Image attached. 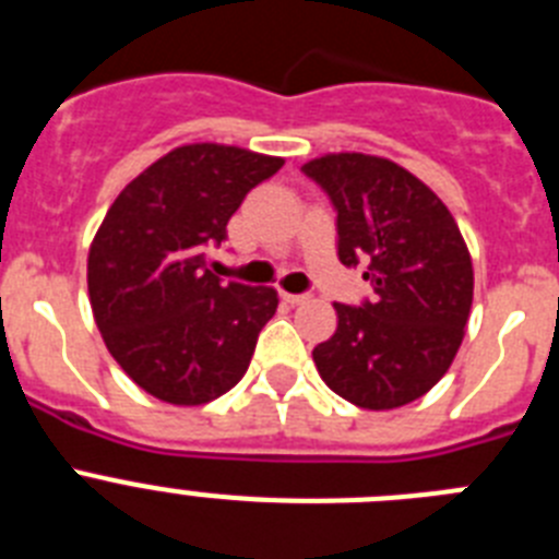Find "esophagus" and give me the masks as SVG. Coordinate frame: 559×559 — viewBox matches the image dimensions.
<instances>
[{
  "instance_id": "1",
  "label": "esophagus",
  "mask_w": 559,
  "mask_h": 559,
  "mask_svg": "<svg viewBox=\"0 0 559 559\" xmlns=\"http://www.w3.org/2000/svg\"><path fill=\"white\" fill-rule=\"evenodd\" d=\"M283 302L305 305V302H310V296L308 294H283Z\"/></svg>"
}]
</instances>
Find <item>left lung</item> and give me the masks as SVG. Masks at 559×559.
I'll return each mask as SVG.
<instances>
[{
	"label": "left lung",
	"instance_id": "8db88e82",
	"mask_svg": "<svg viewBox=\"0 0 559 559\" xmlns=\"http://www.w3.org/2000/svg\"><path fill=\"white\" fill-rule=\"evenodd\" d=\"M328 192L338 260L358 265L372 299L335 302L338 328L313 349L338 397L386 412L423 397L448 372L473 305V263L462 231L406 167L367 153H328L302 167Z\"/></svg>",
	"mask_w": 559,
	"mask_h": 559
}]
</instances>
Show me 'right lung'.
Returning a JSON list of instances; mask_svg holds the SVG:
<instances>
[{"instance_id":"obj_1","label":"right lung","mask_w":559,"mask_h":559,"mask_svg":"<svg viewBox=\"0 0 559 559\" xmlns=\"http://www.w3.org/2000/svg\"><path fill=\"white\" fill-rule=\"evenodd\" d=\"M283 159L235 145H181L117 195L88 249V299L122 372L173 406H201L249 369L276 313L274 288L221 283L206 249Z\"/></svg>"}]
</instances>
